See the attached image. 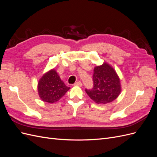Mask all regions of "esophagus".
I'll return each instance as SVG.
<instances>
[{"mask_svg": "<svg viewBox=\"0 0 157 157\" xmlns=\"http://www.w3.org/2000/svg\"><path fill=\"white\" fill-rule=\"evenodd\" d=\"M75 85H76V86H82V82L80 81H78L76 83H75Z\"/></svg>", "mask_w": 157, "mask_h": 157, "instance_id": "obj_1", "label": "esophagus"}]
</instances>
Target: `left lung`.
<instances>
[{
    "label": "left lung",
    "instance_id": "8db88e82",
    "mask_svg": "<svg viewBox=\"0 0 157 157\" xmlns=\"http://www.w3.org/2000/svg\"><path fill=\"white\" fill-rule=\"evenodd\" d=\"M93 82V88L86 89L85 91L93 101L98 104L110 103L121 93L120 79L115 71L107 63L94 68Z\"/></svg>",
    "mask_w": 157,
    "mask_h": 157
}]
</instances>
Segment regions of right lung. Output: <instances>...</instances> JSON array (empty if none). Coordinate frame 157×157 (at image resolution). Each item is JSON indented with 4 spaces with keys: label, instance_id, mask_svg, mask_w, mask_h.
<instances>
[{
    "label": "right lung",
    "instance_id": "1",
    "mask_svg": "<svg viewBox=\"0 0 157 157\" xmlns=\"http://www.w3.org/2000/svg\"><path fill=\"white\" fill-rule=\"evenodd\" d=\"M54 69L44 74L38 83V92L42 101L53 103L62 98L69 90Z\"/></svg>",
    "mask_w": 157,
    "mask_h": 157
}]
</instances>
